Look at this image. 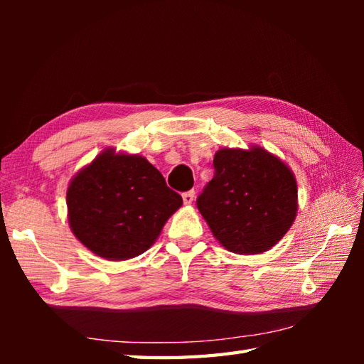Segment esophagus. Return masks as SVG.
<instances>
[{
  "instance_id": "34e87169",
  "label": "esophagus",
  "mask_w": 364,
  "mask_h": 364,
  "mask_svg": "<svg viewBox=\"0 0 364 364\" xmlns=\"http://www.w3.org/2000/svg\"><path fill=\"white\" fill-rule=\"evenodd\" d=\"M194 198H196V192L194 191H188V192H184V194H183L184 205H191L192 202H194Z\"/></svg>"
}]
</instances>
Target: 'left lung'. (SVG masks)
Instances as JSON below:
<instances>
[{
  "label": "left lung",
  "instance_id": "obj_1",
  "mask_svg": "<svg viewBox=\"0 0 364 364\" xmlns=\"http://www.w3.org/2000/svg\"><path fill=\"white\" fill-rule=\"evenodd\" d=\"M213 164L215 173L197 208L214 237L237 255L272 249L297 215V181L289 166L258 145L223 146Z\"/></svg>",
  "mask_w": 364,
  "mask_h": 364
}]
</instances>
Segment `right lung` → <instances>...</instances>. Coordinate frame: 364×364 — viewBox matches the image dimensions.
<instances>
[{
  "label": "right lung",
  "instance_id": "right-lung-1",
  "mask_svg": "<svg viewBox=\"0 0 364 364\" xmlns=\"http://www.w3.org/2000/svg\"><path fill=\"white\" fill-rule=\"evenodd\" d=\"M183 198L141 154L106 149L67 188L68 225L97 257L136 258L156 242Z\"/></svg>",
  "mask_w": 364,
  "mask_h": 364
}]
</instances>
